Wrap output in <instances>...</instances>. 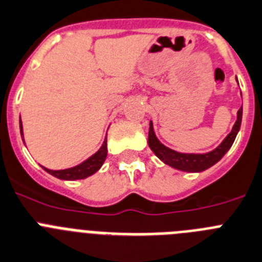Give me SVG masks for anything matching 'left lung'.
I'll use <instances>...</instances> for the list:
<instances>
[{
    "label": "left lung",
    "mask_w": 262,
    "mask_h": 262,
    "mask_svg": "<svg viewBox=\"0 0 262 262\" xmlns=\"http://www.w3.org/2000/svg\"><path fill=\"white\" fill-rule=\"evenodd\" d=\"M241 117H243V108L238 109L237 112V120H236L233 128H232L231 133L224 138L222 144L216 147L215 150L210 151V153L206 154H183L178 153L175 150L169 149L167 146L162 145L158 141V138L156 137L153 130V124L150 122L149 126V146L150 149L153 150L154 154L158 157L162 162H165L166 165L171 166L174 169L182 170V171H188V172H199L204 171L208 167H211L212 165H215L217 161L223 158V156L229 150V147L232 146L233 141H235L236 136H237V132L240 129L241 125Z\"/></svg>",
    "instance_id": "8db88e82"
}]
</instances>
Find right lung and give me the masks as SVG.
Wrapping results in <instances>:
<instances>
[{
  "mask_svg": "<svg viewBox=\"0 0 262 262\" xmlns=\"http://www.w3.org/2000/svg\"><path fill=\"white\" fill-rule=\"evenodd\" d=\"M21 126V136L22 134V122L19 124ZM106 158V140L104 141L103 146L100 147V150L97 153L93 154L92 157L87 159V161H84L83 163L80 165L75 166V167H71V169H66V170H50L46 169V167H43V169L46 170L49 174L54 175L56 178L59 179H64V181H76V179H84L90 177V175L95 174L97 170L103 166L104 161Z\"/></svg>",
  "mask_w": 262,
  "mask_h": 262,
  "instance_id": "1",
  "label": "right lung"
}]
</instances>
